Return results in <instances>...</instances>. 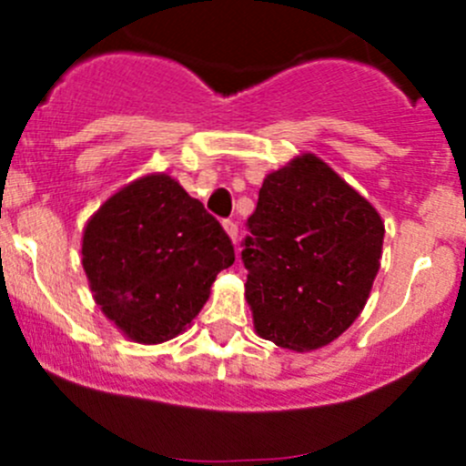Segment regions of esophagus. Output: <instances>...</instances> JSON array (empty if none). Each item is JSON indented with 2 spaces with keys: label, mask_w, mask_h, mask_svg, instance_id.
Returning <instances> with one entry per match:
<instances>
[{
  "label": "esophagus",
  "mask_w": 466,
  "mask_h": 466,
  "mask_svg": "<svg viewBox=\"0 0 466 466\" xmlns=\"http://www.w3.org/2000/svg\"><path fill=\"white\" fill-rule=\"evenodd\" d=\"M223 228H225V232L229 234V238H232L234 243L238 241V225L234 223L232 218H228V220H223Z\"/></svg>",
  "instance_id": "34e87169"
}]
</instances>
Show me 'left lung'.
I'll use <instances>...</instances> for the list:
<instances>
[{
	"instance_id": "left-lung-1",
	"label": "left lung",
	"mask_w": 466,
	"mask_h": 466,
	"mask_svg": "<svg viewBox=\"0 0 466 466\" xmlns=\"http://www.w3.org/2000/svg\"><path fill=\"white\" fill-rule=\"evenodd\" d=\"M246 225L241 259L257 333L311 351L350 329L379 272L377 209L307 153L263 180Z\"/></svg>"
}]
</instances>
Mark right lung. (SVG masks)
<instances>
[{
    "mask_svg": "<svg viewBox=\"0 0 466 466\" xmlns=\"http://www.w3.org/2000/svg\"><path fill=\"white\" fill-rule=\"evenodd\" d=\"M234 246L176 180L146 176L103 203L83 234V268L101 311L130 340L164 342L198 316Z\"/></svg>",
    "mask_w": 466,
    "mask_h": 466,
    "instance_id": "right-lung-1",
    "label": "right lung"
}]
</instances>
